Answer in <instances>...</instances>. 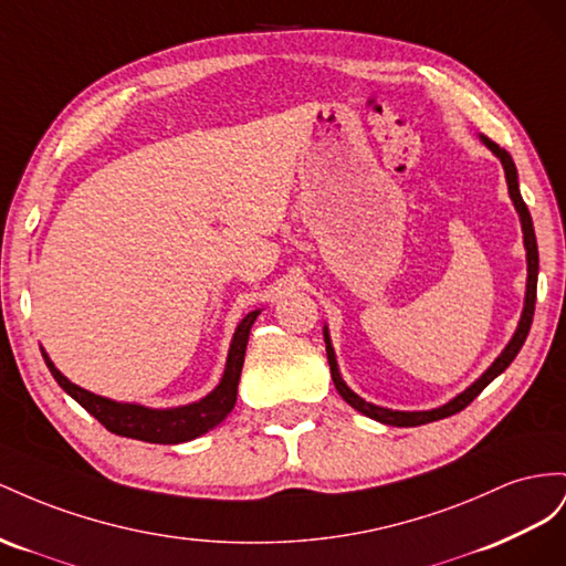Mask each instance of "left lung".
Segmentation results:
<instances>
[{"instance_id":"left-lung-1","label":"left lung","mask_w":566,"mask_h":566,"mask_svg":"<svg viewBox=\"0 0 566 566\" xmlns=\"http://www.w3.org/2000/svg\"><path fill=\"white\" fill-rule=\"evenodd\" d=\"M483 144L503 160V168H505V177H507V189H510V197L514 201V208L516 213H520L522 218V230H524V247H526V261H528V282H526V303H524V313H522V319H520V327H516L512 342L507 344V348L497 355V360L486 369V373L481 375V379H476L470 389H467L464 394H460L458 398H453L450 402H446L443 408H436V410H424V412H398V410H386V408H377L373 406V402L363 400L360 396H355L348 386L344 384L342 375H338L336 369V358H334V348L329 346V334L325 329V342H327V358H329V369H332V379H334V386L336 391L342 394V398L348 402L350 408H355L358 412L367 415L377 419V422L381 424H391V427H419V424H427V422H436V419H443V417H450L455 415L460 410H464L470 402L486 389V386L500 375L505 373V369L510 367V363L516 358V353L522 350L526 336H528V329H531V322H534V311H536V282H538V247H536V234H534V222H531V213L528 208L522 199L520 193V182H516V168H514V160L512 156L500 149L495 142H491L489 137H483Z\"/></svg>"}]
</instances>
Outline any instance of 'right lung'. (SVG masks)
<instances>
[{
	"mask_svg": "<svg viewBox=\"0 0 566 566\" xmlns=\"http://www.w3.org/2000/svg\"><path fill=\"white\" fill-rule=\"evenodd\" d=\"M255 317H258V311L249 313L239 322L232 346H230L228 365H224V375L216 386V391L208 394L199 402H191V406L172 408V410H151L142 406H130V402H116L102 396H94L63 377L54 367V363L46 358L44 350L42 355L61 389L71 398H75L94 419H99L111 433L125 436V439L147 441V443H185V441L197 439V436L206 433L208 429H213L232 412L237 402L241 365H244L249 334Z\"/></svg>",
	"mask_w": 566,
	"mask_h": 566,
	"instance_id": "1",
	"label": "right lung"
}]
</instances>
